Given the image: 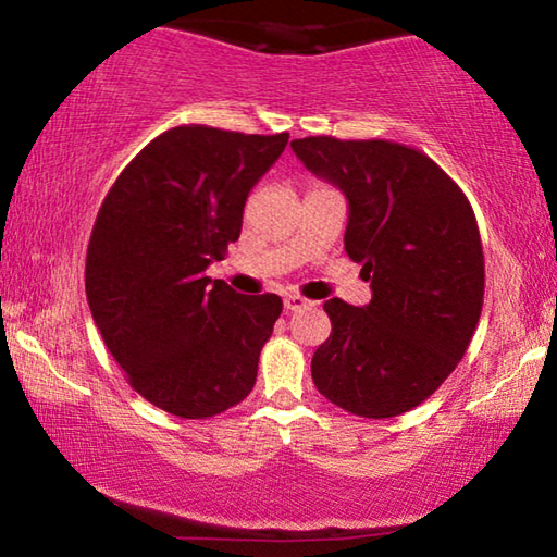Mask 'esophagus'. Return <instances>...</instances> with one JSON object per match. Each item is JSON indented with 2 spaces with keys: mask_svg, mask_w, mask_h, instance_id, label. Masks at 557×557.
Returning <instances> with one entry per match:
<instances>
[{
  "mask_svg": "<svg viewBox=\"0 0 557 557\" xmlns=\"http://www.w3.org/2000/svg\"><path fill=\"white\" fill-rule=\"evenodd\" d=\"M309 305H312V301L305 299V297H299V295H285V309H287V312H297V309H305V307H309Z\"/></svg>",
  "mask_w": 557,
  "mask_h": 557,
  "instance_id": "34e87169",
  "label": "esophagus"
}]
</instances>
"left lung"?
Listing matches in <instances>:
<instances>
[{
  "instance_id": "obj_1",
  "label": "left lung",
  "mask_w": 557,
  "mask_h": 557,
  "mask_svg": "<svg viewBox=\"0 0 557 557\" xmlns=\"http://www.w3.org/2000/svg\"><path fill=\"white\" fill-rule=\"evenodd\" d=\"M292 152L348 201L344 248L371 282L366 307L324 301L332 334L317 391L358 418H395L457 369L484 305V252L461 188L428 154L388 139L305 137Z\"/></svg>"
}]
</instances>
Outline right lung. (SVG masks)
<instances>
[{"mask_svg":"<svg viewBox=\"0 0 557 557\" xmlns=\"http://www.w3.org/2000/svg\"><path fill=\"white\" fill-rule=\"evenodd\" d=\"M287 139L172 127L122 169L98 211L90 314L132 388L176 418H213L256 385L282 299L240 295L206 268L238 240L250 188Z\"/></svg>","mask_w":557,"mask_h":557,"instance_id":"obj_1","label":"right lung"}]
</instances>
